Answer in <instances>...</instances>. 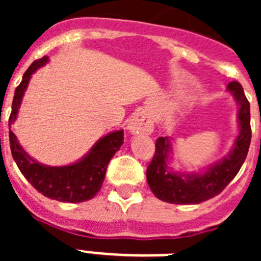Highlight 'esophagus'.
Here are the masks:
<instances>
[{"label": "esophagus", "mask_w": 261, "mask_h": 261, "mask_svg": "<svg viewBox=\"0 0 261 261\" xmlns=\"http://www.w3.org/2000/svg\"><path fill=\"white\" fill-rule=\"evenodd\" d=\"M128 129L133 135H150L153 132V121L145 112H138L130 119Z\"/></svg>", "instance_id": "esophagus-1"}]
</instances>
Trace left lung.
<instances>
[{"instance_id": "obj_1", "label": "left lung", "mask_w": 261, "mask_h": 261, "mask_svg": "<svg viewBox=\"0 0 261 261\" xmlns=\"http://www.w3.org/2000/svg\"><path fill=\"white\" fill-rule=\"evenodd\" d=\"M239 103V136L234 149L222 162L208 168L204 174L184 175L167 170V153L170 149L167 137L155 141V153L146 170L147 184L159 200L171 204H200L220 195L235 177L247 156L251 142L250 102L244 95L243 87L232 81L227 86Z\"/></svg>"}]
</instances>
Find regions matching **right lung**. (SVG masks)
<instances>
[{
    "label": "right lung",
    "mask_w": 261,
    "mask_h": 261,
    "mask_svg": "<svg viewBox=\"0 0 261 261\" xmlns=\"http://www.w3.org/2000/svg\"><path fill=\"white\" fill-rule=\"evenodd\" d=\"M47 60L48 57H41L34 61L23 74L22 82L17 86L14 94L9 125H11L17 117L18 108L31 74L44 65ZM9 141L11 155L18 168L38 192L57 201L82 202L93 199L100 190L108 163L123 145L124 132L117 130L110 133L96 142L95 146L80 162L62 167H47L30 158L29 154L18 144L13 130H9Z\"/></svg>",
    "instance_id": "obj_1"
}]
</instances>
